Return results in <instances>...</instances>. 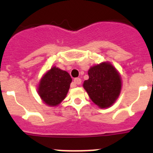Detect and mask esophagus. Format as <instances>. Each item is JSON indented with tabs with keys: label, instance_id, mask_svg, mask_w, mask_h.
Here are the masks:
<instances>
[{
	"label": "esophagus",
	"instance_id": "obj_1",
	"mask_svg": "<svg viewBox=\"0 0 153 153\" xmlns=\"http://www.w3.org/2000/svg\"><path fill=\"white\" fill-rule=\"evenodd\" d=\"M73 83L75 85H79L81 83V79L80 78H75V79H74V82H73Z\"/></svg>",
	"mask_w": 153,
	"mask_h": 153
}]
</instances>
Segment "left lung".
<instances>
[{
	"label": "left lung",
	"instance_id": "obj_1",
	"mask_svg": "<svg viewBox=\"0 0 153 153\" xmlns=\"http://www.w3.org/2000/svg\"><path fill=\"white\" fill-rule=\"evenodd\" d=\"M83 88L100 108H108L117 100L122 87L120 74L111 63L104 62L90 67Z\"/></svg>",
	"mask_w": 153,
	"mask_h": 153
}]
</instances>
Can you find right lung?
Instances as JSON below:
<instances>
[{
  "mask_svg": "<svg viewBox=\"0 0 153 153\" xmlns=\"http://www.w3.org/2000/svg\"><path fill=\"white\" fill-rule=\"evenodd\" d=\"M71 82L72 78L67 71L53 67L40 79L38 94L47 106H56L65 99Z\"/></svg>",
  "mask_w": 153,
  "mask_h": 153,
  "instance_id": "1",
  "label": "right lung"
}]
</instances>
